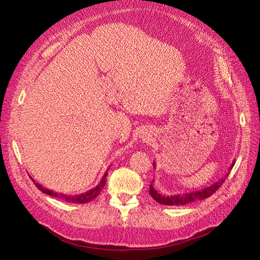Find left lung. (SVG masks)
I'll return each instance as SVG.
<instances>
[{"mask_svg":"<svg viewBox=\"0 0 260 260\" xmlns=\"http://www.w3.org/2000/svg\"><path fill=\"white\" fill-rule=\"evenodd\" d=\"M235 161H233L230 166V170L233 168ZM154 168L156 167L155 162H153ZM229 176V174L224 175L223 178L220 179L217 182H215L214 184H211L210 186H207L205 188H203L201 191H193L190 193H183V194H175V195H162L160 193L157 192L153 184H149V194H151L152 198L158 202L159 204H162V205H168V206H182V205H186V204H191L194 203L196 201H202L210 198V196L214 194L218 188L222 185V183L225 181L226 177ZM154 182V181H153Z\"/></svg>","mask_w":260,"mask_h":260,"instance_id":"1","label":"left lung"}]
</instances>
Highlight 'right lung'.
Returning a JSON list of instances; mask_svg holds the SVG:
<instances>
[{
    "instance_id": "add662e5",
    "label": "right lung",
    "mask_w": 260,
    "mask_h": 260,
    "mask_svg": "<svg viewBox=\"0 0 260 260\" xmlns=\"http://www.w3.org/2000/svg\"><path fill=\"white\" fill-rule=\"evenodd\" d=\"M106 176H107V171L105 172V175L103 176V178H102L101 182L95 187L92 188V190H90L88 192L82 193V194H78V195L61 194V193H57V192H54L52 190H49V188H45V187H43L42 185H40L37 182H35V184L42 193H45V194H48L50 196H53V198H57L58 200L65 201V202H68V203L85 204V203H89V202L93 201L101 193V191L103 190V187L105 186V183H106ZM31 180H34V179H31Z\"/></svg>"
}]
</instances>
